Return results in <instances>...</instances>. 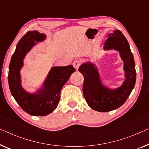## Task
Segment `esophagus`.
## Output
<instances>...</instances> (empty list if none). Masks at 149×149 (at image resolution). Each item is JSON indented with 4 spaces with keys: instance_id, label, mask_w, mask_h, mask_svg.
Here are the masks:
<instances>
[{
    "instance_id": "1",
    "label": "esophagus",
    "mask_w": 149,
    "mask_h": 149,
    "mask_svg": "<svg viewBox=\"0 0 149 149\" xmlns=\"http://www.w3.org/2000/svg\"><path fill=\"white\" fill-rule=\"evenodd\" d=\"M80 64H81V61L80 60H75V61H74V62L73 63V65H74V68L76 70L79 68V65H80Z\"/></svg>"
}]
</instances>
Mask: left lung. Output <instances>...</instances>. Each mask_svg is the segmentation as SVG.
<instances>
[{
    "mask_svg": "<svg viewBox=\"0 0 149 149\" xmlns=\"http://www.w3.org/2000/svg\"><path fill=\"white\" fill-rule=\"evenodd\" d=\"M104 51L119 52L123 63L124 80L117 88L104 85L96 64L88 61L79 66V72L84 75L83 93L90 107L99 112H107L120 107L134 88L136 73L135 62L129 43L119 30H114L107 36Z\"/></svg>",
    "mask_w": 149,
    "mask_h": 149,
    "instance_id": "8db88e82",
    "label": "left lung"
}]
</instances>
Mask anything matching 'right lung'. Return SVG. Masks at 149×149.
Here are the masks:
<instances>
[{"mask_svg":"<svg viewBox=\"0 0 149 149\" xmlns=\"http://www.w3.org/2000/svg\"><path fill=\"white\" fill-rule=\"evenodd\" d=\"M47 38L45 33L29 31L17 45L9 67L8 82L15 100L23 110L33 116H46L57 107L62 88L75 72L72 65L65 67H51L42 84L34 92L26 91L22 86L21 70L24 66L26 56L38 42Z\"/></svg>","mask_w":149,"mask_h":149,"instance_id":"add662e5","label":"right lung"}]
</instances>
